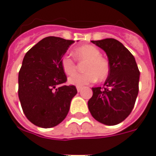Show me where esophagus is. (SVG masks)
Returning <instances> with one entry per match:
<instances>
[{
	"instance_id": "esophagus-1",
	"label": "esophagus",
	"mask_w": 156,
	"mask_h": 156,
	"mask_svg": "<svg viewBox=\"0 0 156 156\" xmlns=\"http://www.w3.org/2000/svg\"><path fill=\"white\" fill-rule=\"evenodd\" d=\"M82 88H83V87H80V86H77V87H76L77 92H80L81 90H82Z\"/></svg>"
}]
</instances>
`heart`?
I'll return each instance as SVG.
<instances>
[{
  "label": "heart",
  "mask_w": 156,
  "mask_h": 156,
  "mask_svg": "<svg viewBox=\"0 0 156 156\" xmlns=\"http://www.w3.org/2000/svg\"><path fill=\"white\" fill-rule=\"evenodd\" d=\"M76 57L79 60H86L83 66V73H76L69 78V83L76 86L88 84L96 81L104 80L109 74V64L108 60L101 57L100 50L95 46L86 44L76 48L74 50ZM61 67L67 75H71L76 71V64L75 60L69 56H63L61 60Z\"/></svg>",
  "instance_id": "b5f03b06"
}]
</instances>
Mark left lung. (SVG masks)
Instances as JSON below:
<instances>
[{
	"mask_svg": "<svg viewBox=\"0 0 156 156\" xmlns=\"http://www.w3.org/2000/svg\"><path fill=\"white\" fill-rule=\"evenodd\" d=\"M92 43L106 52L110 71L104 87L92 88L93 95L87 106L97 121L116 125L133 109L139 92L140 71L133 55L117 40L107 38Z\"/></svg>",
	"mask_w": 156,
	"mask_h": 156,
	"instance_id": "8db88e82",
	"label": "left lung"
}]
</instances>
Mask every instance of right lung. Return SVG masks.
Wrapping results in <instances>:
<instances>
[{"label": "right lung", "instance_id": "1", "mask_svg": "<svg viewBox=\"0 0 156 156\" xmlns=\"http://www.w3.org/2000/svg\"><path fill=\"white\" fill-rule=\"evenodd\" d=\"M74 41L48 37L28 51L18 75V96L24 115L43 128L55 127L65 119L74 85H64L67 76L61 60Z\"/></svg>", "mask_w": 156, "mask_h": 156}]
</instances>
